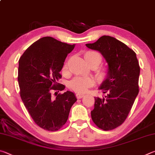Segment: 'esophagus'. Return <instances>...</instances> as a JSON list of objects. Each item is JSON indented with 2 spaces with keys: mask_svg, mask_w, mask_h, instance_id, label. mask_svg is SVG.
I'll return each instance as SVG.
<instances>
[{
  "mask_svg": "<svg viewBox=\"0 0 155 155\" xmlns=\"http://www.w3.org/2000/svg\"><path fill=\"white\" fill-rule=\"evenodd\" d=\"M76 97H77V99H81L84 97V94H76Z\"/></svg>",
  "mask_w": 155,
  "mask_h": 155,
  "instance_id": "1",
  "label": "esophagus"
}]
</instances>
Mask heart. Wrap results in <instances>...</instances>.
Returning a JSON list of instances; mask_svg holds the SVG:
<instances>
[{"mask_svg":"<svg viewBox=\"0 0 155 155\" xmlns=\"http://www.w3.org/2000/svg\"><path fill=\"white\" fill-rule=\"evenodd\" d=\"M84 58L90 65H98L102 62L103 57L98 52L95 51H87L84 54ZM68 70V64H65L63 68L62 71L65 73ZM96 77L99 82H103L109 76V68L107 65H101L97 67L95 70ZM95 81L90 77H77L73 78L68 84V87L70 90L77 93H85L88 89L92 87Z\"/></svg>","mask_w":155,"mask_h":155,"instance_id":"b5f03b06","label":"heart"}]
</instances>
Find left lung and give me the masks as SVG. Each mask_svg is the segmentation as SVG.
Returning <instances> with one entry per match:
<instances>
[{
	"label": "left lung",
	"instance_id": "8db88e82",
	"mask_svg": "<svg viewBox=\"0 0 155 155\" xmlns=\"http://www.w3.org/2000/svg\"><path fill=\"white\" fill-rule=\"evenodd\" d=\"M86 46L101 52L110 71L109 77L100 87L105 96L102 98L94 97L91 119L102 130L114 129L127 119L140 90V67L136 53L125 44L109 35L102 36Z\"/></svg>",
	"mask_w": 155,
	"mask_h": 155
}]
</instances>
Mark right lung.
Returning a JSON list of instances; mask_svg holds the SVG:
<instances>
[{
    "label": "right lung",
    "instance_id": "right-lung-1",
    "mask_svg": "<svg viewBox=\"0 0 155 155\" xmlns=\"http://www.w3.org/2000/svg\"><path fill=\"white\" fill-rule=\"evenodd\" d=\"M74 46L44 37L31 44L19 59L21 99L34 122L44 130H59L77 101L74 93L69 91L57 94L54 98L51 95L52 91L64 90L65 86L57 81L61 78L59 72L65 59Z\"/></svg>",
    "mask_w": 155,
    "mask_h": 155
}]
</instances>
